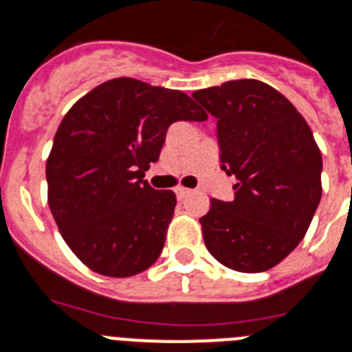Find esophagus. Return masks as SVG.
<instances>
[{
  "label": "esophagus",
  "mask_w": 352,
  "mask_h": 352,
  "mask_svg": "<svg viewBox=\"0 0 352 352\" xmlns=\"http://www.w3.org/2000/svg\"><path fill=\"white\" fill-rule=\"evenodd\" d=\"M175 193H177V197H179V199H184V197L190 195L191 190H188V188H182V186H179V188H177V190H175Z\"/></svg>",
  "instance_id": "esophagus-1"
}]
</instances>
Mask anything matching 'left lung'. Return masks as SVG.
I'll list each match as a JSON object with an SVG mask.
<instances>
[{
	"instance_id": "1",
	"label": "left lung",
	"mask_w": 352,
	"mask_h": 352,
	"mask_svg": "<svg viewBox=\"0 0 352 352\" xmlns=\"http://www.w3.org/2000/svg\"><path fill=\"white\" fill-rule=\"evenodd\" d=\"M193 97L217 117L222 170L236 179L235 199H211L201 219L206 248L230 270H271L304 239L322 199V153L313 131L278 90L256 79Z\"/></svg>"
}]
</instances>
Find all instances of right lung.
Listing matches in <instances>:
<instances>
[{
    "label": "right lung",
    "mask_w": 352,
    "mask_h": 352,
    "mask_svg": "<svg viewBox=\"0 0 352 352\" xmlns=\"http://www.w3.org/2000/svg\"><path fill=\"white\" fill-rule=\"evenodd\" d=\"M206 119L181 90L133 77L102 82L67 111L47 159L48 206L87 267L124 278L159 258L177 197L153 190L144 171L159 161L171 122Z\"/></svg>",
    "instance_id": "right-lung-1"
}]
</instances>
